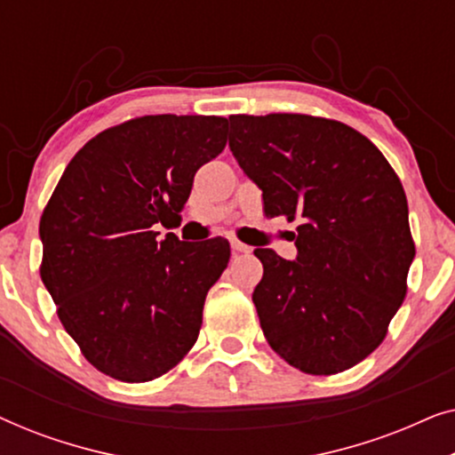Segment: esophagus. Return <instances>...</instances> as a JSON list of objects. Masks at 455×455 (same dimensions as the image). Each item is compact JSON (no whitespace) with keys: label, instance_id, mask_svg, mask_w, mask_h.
<instances>
[{"label":"esophagus","instance_id":"esophagus-1","mask_svg":"<svg viewBox=\"0 0 455 455\" xmlns=\"http://www.w3.org/2000/svg\"><path fill=\"white\" fill-rule=\"evenodd\" d=\"M232 251H234V254H244V252H251V246L242 244V242H238V240H232Z\"/></svg>","mask_w":455,"mask_h":455}]
</instances>
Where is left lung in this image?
<instances>
[{
  "label": "left lung",
  "mask_w": 455,
  "mask_h": 455,
  "mask_svg": "<svg viewBox=\"0 0 455 455\" xmlns=\"http://www.w3.org/2000/svg\"><path fill=\"white\" fill-rule=\"evenodd\" d=\"M229 148L265 217L298 223V259L257 248L260 329L294 369L335 375L387 335L416 246L403 186L358 130L307 114L229 116Z\"/></svg>",
  "instance_id": "obj_1"
}]
</instances>
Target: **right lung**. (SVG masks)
<instances>
[{
  "label": "right lung",
  "mask_w": 455,
  "mask_h": 455,
  "mask_svg": "<svg viewBox=\"0 0 455 455\" xmlns=\"http://www.w3.org/2000/svg\"><path fill=\"white\" fill-rule=\"evenodd\" d=\"M220 116H140L74 155L41 215V279L83 356L117 381L172 371L196 344L229 242H180L192 180L226 148Z\"/></svg>",
  "instance_id": "right-lung-1"
}]
</instances>
